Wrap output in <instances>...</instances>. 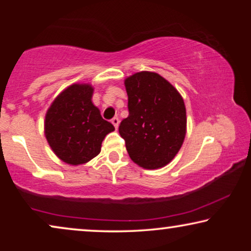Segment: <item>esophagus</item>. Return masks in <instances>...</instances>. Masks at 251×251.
I'll return each mask as SVG.
<instances>
[{"label": "esophagus", "instance_id": "34e87169", "mask_svg": "<svg viewBox=\"0 0 251 251\" xmlns=\"http://www.w3.org/2000/svg\"><path fill=\"white\" fill-rule=\"evenodd\" d=\"M112 123H113V126H115V129H118V128H119V123H120V120H119L118 116H115V118H113V119H112Z\"/></svg>", "mask_w": 251, "mask_h": 251}]
</instances>
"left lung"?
Instances as JSON below:
<instances>
[{"label": "left lung", "mask_w": 251, "mask_h": 251, "mask_svg": "<svg viewBox=\"0 0 251 251\" xmlns=\"http://www.w3.org/2000/svg\"><path fill=\"white\" fill-rule=\"evenodd\" d=\"M129 115L119 126L129 156L145 169L174 159L186 135V109L176 89L161 75L139 72L126 78Z\"/></svg>", "instance_id": "8db88e82"}]
</instances>
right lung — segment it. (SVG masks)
<instances>
[{"mask_svg": "<svg viewBox=\"0 0 251 251\" xmlns=\"http://www.w3.org/2000/svg\"><path fill=\"white\" fill-rule=\"evenodd\" d=\"M90 84H72L48 109L44 132L54 154L68 164L88 162L100 153L101 143L114 130L92 104Z\"/></svg>", "mask_w": 251, "mask_h": 251, "instance_id": "obj_1", "label": "right lung"}]
</instances>
